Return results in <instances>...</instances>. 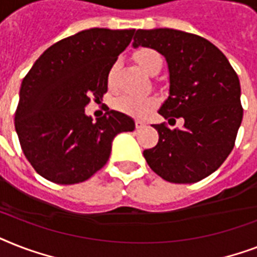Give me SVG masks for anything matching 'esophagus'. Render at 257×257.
I'll return each instance as SVG.
<instances>
[{"instance_id":"obj_1","label":"esophagus","mask_w":257,"mask_h":257,"mask_svg":"<svg viewBox=\"0 0 257 257\" xmlns=\"http://www.w3.org/2000/svg\"><path fill=\"white\" fill-rule=\"evenodd\" d=\"M135 125H136V129H143L145 126V122H144V121L137 120L136 122H135Z\"/></svg>"}]
</instances>
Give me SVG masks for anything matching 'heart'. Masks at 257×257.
I'll return each instance as SVG.
<instances>
[{
    "label": "heart",
    "instance_id": "1",
    "mask_svg": "<svg viewBox=\"0 0 257 257\" xmlns=\"http://www.w3.org/2000/svg\"><path fill=\"white\" fill-rule=\"evenodd\" d=\"M137 64L141 66V69L151 73L156 66L163 65V58L156 50L149 49V48H143V49L137 50L135 54ZM117 68H118V62H114L108 72V85L113 86L114 84V77H116ZM156 101L151 98V97H140L133 96V94H122V96L117 97L114 100V108L121 113H125L128 116L132 117H145L151 112V109L155 106Z\"/></svg>",
    "mask_w": 257,
    "mask_h": 257
}]
</instances>
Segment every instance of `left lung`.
Returning <instances> with one entry per match:
<instances>
[{
    "instance_id": "1",
    "label": "left lung",
    "mask_w": 257,
    "mask_h": 257,
    "mask_svg": "<svg viewBox=\"0 0 257 257\" xmlns=\"http://www.w3.org/2000/svg\"><path fill=\"white\" fill-rule=\"evenodd\" d=\"M161 53L169 70V96L159 113L183 128L153 125L159 132L155 148L144 157L155 173L169 183L191 184L223 164L235 145L243 120L240 81L227 57L212 42L181 30L139 29L133 48Z\"/></svg>"
}]
</instances>
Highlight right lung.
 <instances>
[{
    "instance_id": "1",
    "label": "right lung",
    "mask_w": 257,
    "mask_h": 257,
    "mask_svg": "<svg viewBox=\"0 0 257 257\" xmlns=\"http://www.w3.org/2000/svg\"><path fill=\"white\" fill-rule=\"evenodd\" d=\"M135 29L93 28L48 48L22 80L14 126L22 152L38 175L56 184L82 183L108 161L113 139L135 121L109 110L85 114L90 97L102 98L108 72Z\"/></svg>"
}]
</instances>
